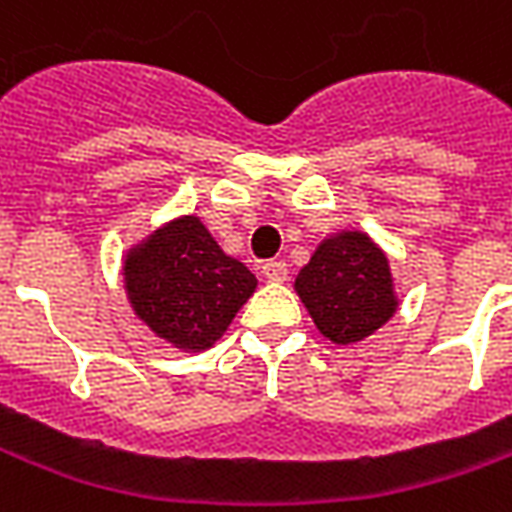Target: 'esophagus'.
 <instances>
[{
    "label": "esophagus",
    "instance_id": "esophagus-1",
    "mask_svg": "<svg viewBox=\"0 0 512 512\" xmlns=\"http://www.w3.org/2000/svg\"><path fill=\"white\" fill-rule=\"evenodd\" d=\"M263 274H266V279H271V282H282V279L288 277V263H285V260H266V263H263Z\"/></svg>",
    "mask_w": 512,
    "mask_h": 512
}]
</instances>
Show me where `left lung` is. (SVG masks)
<instances>
[{"mask_svg": "<svg viewBox=\"0 0 512 512\" xmlns=\"http://www.w3.org/2000/svg\"><path fill=\"white\" fill-rule=\"evenodd\" d=\"M296 293L332 343L348 345L381 329L397 310L389 260L370 235L326 238L296 277Z\"/></svg>", "mask_w": 512, "mask_h": 512, "instance_id": "left-lung-1", "label": "left lung"}]
</instances>
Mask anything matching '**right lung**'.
<instances>
[{
    "mask_svg": "<svg viewBox=\"0 0 512 512\" xmlns=\"http://www.w3.org/2000/svg\"><path fill=\"white\" fill-rule=\"evenodd\" d=\"M123 271L136 315L183 351L211 348L257 288L255 274L224 255L197 216L147 235Z\"/></svg>",
    "mask_w": 512,
    "mask_h": 512,
    "instance_id": "obj_1",
    "label": "right lung"
}]
</instances>
